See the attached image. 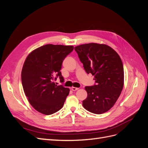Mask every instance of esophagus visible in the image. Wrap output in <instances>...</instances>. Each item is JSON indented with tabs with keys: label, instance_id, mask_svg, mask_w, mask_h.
Masks as SVG:
<instances>
[{
	"label": "esophagus",
	"instance_id": "34e87169",
	"mask_svg": "<svg viewBox=\"0 0 148 148\" xmlns=\"http://www.w3.org/2000/svg\"><path fill=\"white\" fill-rule=\"evenodd\" d=\"M71 90H72V91H75L78 90L79 88H76V87H71Z\"/></svg>",
	"mask_w": 148,
	"mask_h": 148
}]
</instances>
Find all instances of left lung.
Segmentation results:
<instances>
[{
	"label": "left lung",
	"mask_w": 148,
	"mask_h": 148,
	"mask_svg": "<svg viewBox=\"0 0 148 148\" xmlns=\"http://www.w3.org/2000/svg\"><path fill=\"white\" fill-rule=\"evenodd\" d=\"M87 73L95 76L96 84L86 86L88 96L83 101L84 108L91 113L101 114L114 106L122 91L124 71L122 60L110 46L88 43L75 47Z\"/></svg>",
	"instance_id": "8db88e82"
}]
</instances>
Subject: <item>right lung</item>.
Masks as SVG:
<instances>
[{
    "instance_id": "add662e5",
    "label": "right lung",
    "mask_w": 148,
    "mask_h": 148,
    "mask_svg": "<svg viewBox=\"0 0 148 148\" xmlns=\"http://www.w3.org/2000/svg\"><path fill=\"white\" fill-rule=\"evenodd\" d=\"M73 46L46 44L34 49L26 57L21 71V83L30 104L39 112L51 115L63 107L70 89L57 86L63 80L60 70Z\"/></svg>"
}]
</instances>
